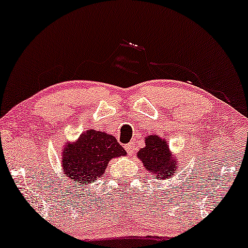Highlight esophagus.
<instances>
[{"mask_svg":"<svg viewBox=\"0 0 248 248\" xmlns=\"http://www.w3.org/2000/svg\"><path fill=\"white\" fill-rule=\"evenodd\" d=\"M126 150H127V154L129 155V156H132L134 154V151H135V147H134V142H130L126 144Z\"/></svg>","mask_w":248,"mask_h":248,"instance_id":"esophagus-1","label":"esophagus"}]
</instances>
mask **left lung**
I'll return each mask as SVG.
<instances>
[{
	"label": "left lung",
	"instance_id": "8db88e82",
	"mask_svg": "<svg viewBox=\"0 0 248 248\" xmlns=\"http://www.w3.org/2000/svg\"><path fill=\"white\" fill-rule=\"evenodd\" d=\"M142 160L144 170L153 174L162 175V179L171 178L173 173H177V160L171 157L168 143L156 135L145 137V147L140 149L137 154ZM154 177V175H153Z\"/></svg>",
	"mask_w": 248,
	"mask_h": 248
}]
</instances>
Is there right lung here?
<instances>
[{
  "label": "right lung",
  "mask_w": 248,
  "mask_h": 248,
  "mask_svg": "<svg viewBox=\"0 0 248 248\" xmlns=\"http://www.w3.org/2000/svg\"><path fill=\"white\" fill-rule=\"evenodd\" d=\"M126 155L115 137L106 133L86 130L78 141L68 144L62 155V171L74 186L90 185L105 173L107 163Z\"/></svg>",
  "instance_id": "right-lung-1"
}]
</instances>
